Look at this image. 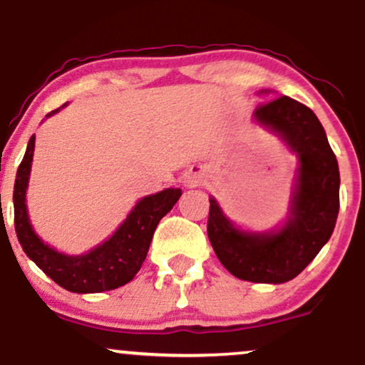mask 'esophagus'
Segmentation results:
<instances>
[{"label":"esophagus","mask_w":365,"mask_h":365,"mask_svg":"<svg viewBox=\"0 0 365 365\" xmlns=\"http://www.w3.org/2000/svg\"><path fill=\"white\" fill-rule=\"evenodd\" d=\"M187 183H188V185H197V178H194V177H190V178H188L187 180Z\"/></svg>","instance_id":"obj_1"}]
</instances>
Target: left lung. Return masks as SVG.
<instances>
[{"label": "left lung", "instance_id": "8db88e82", "mask_svg": "<svg viewBox=\"0 0 365 365\" xmlns=\"http://www.w3.org/2000/svg\"><path fill=\"white\" fill-rule=\"evenodd\" d=\"M254 116L299 156L290 217L278 232H240L211 197L207 237L220 262L235 278L284 283L302 273L333 233L340 209V171L324 128L311 108L279 96L259 104Z\"/></svg>", "mask_w": 365, "mask_h": 365}]
</instances>
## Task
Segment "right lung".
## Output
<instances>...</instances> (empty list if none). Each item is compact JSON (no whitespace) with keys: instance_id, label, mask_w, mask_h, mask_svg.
<instances>
[{"instance_id":"right-lung-1","label":"right lung","mask_w":365,"mask_h":365,"mask_svg":"<svg viewBox=\"0 0 365 365\" xmlns=\"http://www.w3.org/2000/svg\"><path fill=\"white\" fill-rule=\"evenodd\" d=\"M54 110L49 113H56ZM48 115V116H49ZM32 135L25 156L16 171L14 187L15 232L24 252L43 269L54 283L73 293H99L123 287L139 273L148 255L154 230L163 216L171 211L182 195L180 188H166L154 195H148L135 204L127 220L106 240L96 249L82 255H65L46 245L32 230L25 206L29 175L34 156Z\"/></svg>"}]
</instances>
